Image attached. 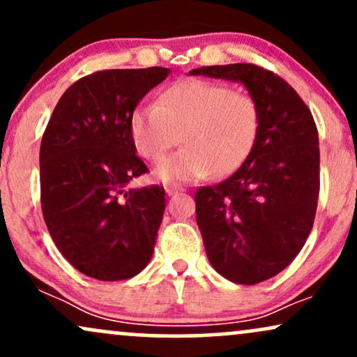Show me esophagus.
<instances>
[{
    "label": "esophagus",
    "mask_w": 357,
    "mask_h": 357,
    "mask_svg": "<svg viewBox=\"0 0 357 357\" xmlns=\"http://www.w3.org/2000/svg\"><path fill=\"white\" fill-rule=\"evenodd\" d=\"M178 191H179V188H176V186H167V188H166V192H167V195H169V196L176 195V192H178Z\"/></svg>",
    "instance_id": "obj_1"
}]
</instances>
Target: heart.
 I'll list each match as a JSON object with an SVG mask.
<instances>
[{"label":"heart","instance_id":"b5f03b06","mask_svg":"<svg viewBox=\"0 0 357 357\" xmlns=\"http://www.w3.org/2000/svg\"><path fill=\"white\" fill-rule=\"evenodd\" d=\"M261 127L257 99L203 79L176 82L155 104L132 112L130 139L149 162L165 158L181 139L184 149L165 159L154 176L162 183H191L235 173L252 154Z\"/></svg>","mask_w":357,"mask_h":357}]
</instances>
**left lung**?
<instances>
[{
	"mask_svg": "<svg viewBox=\"0 0 357 357\" xmlns=\"http://www.w3.org/2000/svg\"><path fill=\"white\" fill-rule=\"evenodd\" d=\"M191 75L241 82L261 110L252 154L230 178L196 191V223L213 268L253 285L298 255L317 210L319 134L301 96L253 63L199 67Z\"/></svg>",
	"mask_w": 357,
	"mask_h": 357,
	"instance_id": "1",
	"label": "left lung"
}]
</instances>
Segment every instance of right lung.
I'll return each mask as SVG.
<instances>
[{
    "label": "right lung",
    "instance_id": "right-lung-1",
    "mask_svg": "<svg viewBox=\"0 0 357 357\" xmlns=\"http://www.w3.org/2000/svg\"><path fill=\"white\" fill-rule=\"evenodd\" d=\"M162 67L100 70L65 90L40 146V202L60 253L104 282L137 275L153 257L166 208L165 188L129 190L146 174L129 121L161 84Z\"/></svg>",
    "mask_w": 357,
    "mask_h": 357
}]
</instances>
